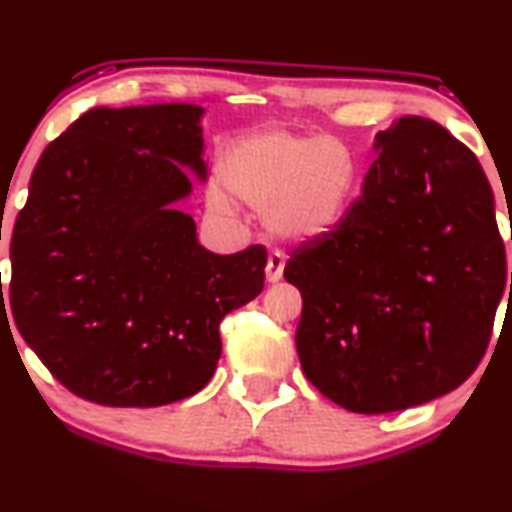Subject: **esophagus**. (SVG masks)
Returning <instances> with one entry per match:
<instances>
[{"label":"esophagus","mask_w":512,"mask_h":512,"mask_svg":"<svg viewBox=\"0 0 512 512\" xmlns=\"http://www.w3.org/2000/svg\"><path fill=\"white\" fill-rule=\"evenodd\" d=\"M283 267H286V260H283L281 252H269L267 257V281H281L283 276Z\"/></svg>","instance_id":"1"}]
</instances>
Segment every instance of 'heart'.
<instances>
[{"label": "heart", "mask_w": 512, "mask_h": 512, "mask_svg": "<svg viewBox=\"0 0 512 512\" xmlns=\"http://www.w3.org/2000/svg\"><path fill=\"white\" fill-rule=\"evenodd\" d=\"M357 162L346 143L324 135L262 133L233 147L224 183L248 205L269 207V229L283 238L310 240L329 233L353 200ZM209 209L229 214L224 197Z\"/></svg>", "instance_id": "b5f03b06"}]
</instances>
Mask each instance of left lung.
<instances>
[{"label":"left lung","mask_w":512,"mask_h":512,"mask_svg":"<svg viewBox=\"0 0 512 512\" xmlns=\"http://www.w3.org/2000/svg\"><path fill=\"white\" fill-rule=\"evenodd\" d=\"M283 276L303 293L305 377L341 408L384 415L458 389L489 348L508 279L477 157L432 119H398L377 135L362 195L291 250Z\"/></svg>","instance_id":"obj_1"}]
</instances>
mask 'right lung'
Returning <instances> with one entry per match:
<instances>
[{
  "label": "right lung",
  "instance_id": "right-lung-1",
  "mask_svg": "<svg viewBox=\"0 0 512 512\" xmlns=\"http://www.w3.org/2000/svg\"><path fill=\"white\" fill-rule=\"evenodd\" d=\"M200 116L197 104L90 109L30 178L11 312L52 377L90 403L193 396L217 369L221 319L264 288V245L214 255L174 209L190 193L181 164L205 178Z\"/></svg>",
  "mask_w": 512,
  "mask_h": 512
}]
</instances>
